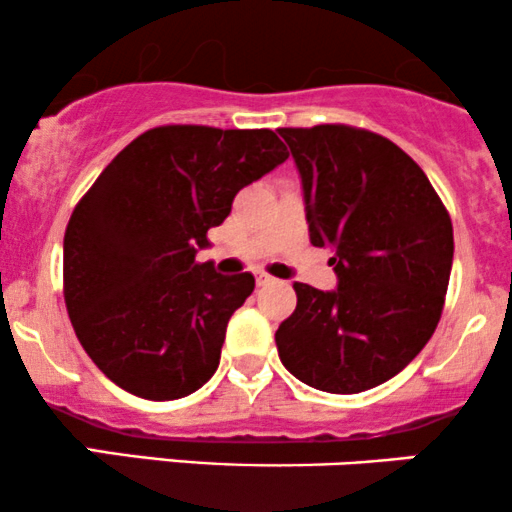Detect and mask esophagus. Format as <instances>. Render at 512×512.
<instances>
[{"label": "esophagus", "instance_id": "34e87169", "mask_svg": "<svg viewBox=\"0 0 512 512\" xmlns=\"http://www.w3.org/2000/svg\"><path fill=\"white\" fill-rule=\"evenodd\" d=\"M255 279H257V286L274 284V276H269L267 272H255Z\"/></svg>", "mask_w": 512, "mask_h": 512}]
</instances>
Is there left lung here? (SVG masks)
<instances>
[{"instance_id": "obj_1", "label": "left lung", "mask_w": 512, "mask_h": 512, "mask_svg": "<svg viewBox=\"0 0 512 512\" xmlns=\"http://www.w3.org/2000/svg\"><path fill=\"white\" fill-rule=\"evenodd\" d=\"M303 185L310 243L330 248L337 289L296 281L279 358L315 390L356 395L395 378L443 313L452 223L426 173L368 129H279Z\"/></svg>"}]
</instances>
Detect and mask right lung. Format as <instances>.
I'll list each match as a JSON object with an SVG mask.
<instances>
[{"mask_svg":"<svg viewBox=\"0 0 512 512\" xmlns=\"http://www.w3.org/2000/svg\"><path fill=\"white\" fill-rule=\"evenodd\" d=\"M289 158L272 129L166 125L139 134L76 204L64 303L91 361L122 390L168 402L219 368L226 325L255 289L195 260L233 197Z\"/></svg>","mask_w":512,"mask_h":512,"instance_id":"add662e5","label":"right lung"}]
</instances>
